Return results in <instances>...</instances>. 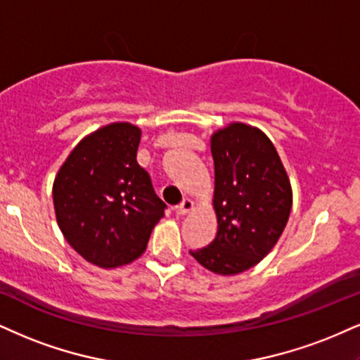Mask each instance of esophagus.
I'll return each instance as SVG.
<instances>
[{"label": "esophagus", "instance_id": "1", "mask_svg": "<svg viewBox=\"0 0 360 360\" xmlns=\"http://www.w3.org/2000/svg\"><path fill=\"white\" fill-rule=\"evenodd\" d=\"M193 207H194V202L189 198H186V199H183V202H181V205H177L176 213L181 214V216H184V214L191 213Z\"/></svg>", "mask_w": 360, "mask_h": 360}]
</instances>
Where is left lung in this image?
Masks as SVG:
<instances>
[{
  "instance_id": "left-lung-1",
  "label": "left lung",
  "mask_w": 360,
  "mask_h": 360,
  "mask_svg": "<svg viewBox=\"0 0 360 360\" xmlns=\"http://www.w3.org/2000/svg\"><path fill=\"white\" fill-rule=\"evenodd\" d=\"M210 146L218 231L210 246L189 253L206 270L233 276L274 250L288 223L293 191L276 147L262 129L229 122L211 134Z\"/></svg>"
}]
</instances>
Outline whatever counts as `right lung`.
Wrapping results in <instances>:
<instances>
[{"label":"right lung","instance_id":"obj_1","mask_svg":"<svg viewBox=\"0 0 360 360\" xmlns=\"http://www.w3.org/2000/svg\"><path fill=\"white\" fill-rule=\"evenodd\" d=\"M142 131L112 122L86 134L53 181L56 223L67 243L95 266L119 268L137 259L166 205L137 164Z\"/></svg>","mask_w":360,"mask_h":360}]
</instances>
